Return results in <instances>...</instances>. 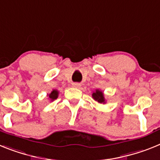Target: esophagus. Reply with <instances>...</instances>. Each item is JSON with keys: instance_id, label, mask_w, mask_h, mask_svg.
Instances as JSON below:
<instances>
[{"instance_id": "1", "label": "esophagus", "mask_w": 160, "mask_h": 160, "mask_svg": "<svg viewBox=\"0 0 160 160\" xmlns=\"http://www.w3.org/2000/svg\"><path fill=\"white\" fill-rule=\"evenodd\" d=\"M72 86H73V87H75V88H78L79 87H80V84L78 82H74L72 84Z\"/></svg>"}]
</instances>
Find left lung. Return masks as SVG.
I'll list each match as a JSON object with an SVG mask.
<instances>
[{
  "label": "left lung",
  "instance_id": "obj_1",
  "mask_svg": "<svg viewBox=\"0 0 160 160\" xmlns=\"http://www.w3.org/2000/svg\"><path fill=\"white\" fill-rule=\"evenodd\" d=\"M92 96H93V98H94V100H96V101H98V102H100V103L104 102V101H105V99H104V97H103L102 92L98 90H96V92L93 93Z\"/></svg>",
  "mask_w": 160,
  "mask_h": 160
}]
</instances>
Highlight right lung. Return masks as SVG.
Returning <instances> with one entry per match:
<instances>
[{"instance_id": "right-lung-1", "label": "right lung", "mask_w": 160, "mask_h": 160, "mask_svg": "<svg viewBox=\"0 0 160 160\" xmlns=\"http://www.w3.org/2000/svg\"><path fill=\"white\" fill-rule=\"evenodd\" d=\"M58 90H53V91L51 92V94H49V98H50V99L53 101V100L56 99L58 98Z\"/></svg>"}]
</instances>
